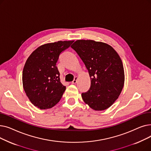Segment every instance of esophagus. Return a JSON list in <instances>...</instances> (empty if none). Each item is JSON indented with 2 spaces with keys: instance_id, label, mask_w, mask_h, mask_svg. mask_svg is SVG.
<instances>
[{
  "instance_id": "esophagus-1",
  "label": "esophagus",
  "mask_w": 151,
  "mask_h": 151,
  "mask_svg": "<svg viewBox=\"0 0 151 151\" xmlns=\"http://www.w3.org/2000/svg\"><path fill=\"white\" fill-rule=\"evenodd\" d=\"M77 80H78V78L76 76H75L73 81H72V84H76L77 83Z\"/></svg>"
}]
</instances>
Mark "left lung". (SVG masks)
I'll return each mask as SVG.
<instances>
[{"mask_svg":"<svg viewBox=\"0 0 151 151\" xmlns=\"http://www.w3.org/2000/svg\"><path fill=\"white\" fill-rule=\"evenodd\" d=\"M71 47L84 62L91 78L89 91L81 94L84 101L96 111L108 108L118 99L124 84L119 55L110 45L91 40H78Z\"/></svg>","mask_w":151,"mask_h":151,"instance_id":"8db88e82","label":"left lung"}]
</instances>
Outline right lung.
<instances>
[{
    "instance_id": "add662e5",
    "label": "right lung",
    "mask_w": 151,
    "mask_h": 151,
    "mask_svg": "<svg viewBox=\"0 0 151 151\" xmlns=\"http://www.w3.org/2000/svg\"><path fill=\"white\" fill-rule=\"evenodd\" d=\"M74 41H59L39 46L26 60L22 71V84L26 96L41 109L56 105L65 91L55 66L59 55Z\"/></svg>"
}]
</instances>
